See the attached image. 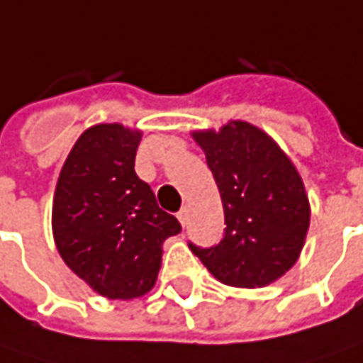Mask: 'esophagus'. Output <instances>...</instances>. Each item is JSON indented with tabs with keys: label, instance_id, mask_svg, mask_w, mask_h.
Listing matches in <instances>:
<instances>
[{
	"label": "esophagus",
	"instance_id": "obj_1",
	"mask_svg": "<svg viewBox=\"0 0 363 363\" xmlns=\"http://www.w3.org/2000/svg\"><path fill=\"white\" fill-rule=\"evenodd\" d=\"M177 216H179V220H181L182 226H186V224H189V206H182Z\"/></svg>",
	"mask_w": 363,
	"mask_h": 363
}]
</instances>
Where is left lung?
<instances>
[{"mask_svg":"<svg viewBox=\"0 0 363 363\" xmlns=\"http://www.w3.org/2000/svg\"><path fill=\"white\" fill-rule=\"evenodd\" d=\"M192 137L213 171L226 228L216 246L189 242L191 250L226 286L274 282L296 264L310 226V204L296 167L264 130L244 121Z\"/></svg>","mask_w":363,"mask_h":363,"instance_id":"1","label":"left lung"}]
</instances>
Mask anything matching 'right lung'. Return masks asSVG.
<instances>
[{
	"mask_svg": "<svg viewBox=\"0 0 363 363\" xmlns=\"http://www.w3.org/2000/svg\"><path fill=\"white\" fill-rule=\"evenodd\" d=\"M140 130L119 123L87 129L59 172L53 238L65 264L97 294L130 300L157 282L162 242L181 223L159 208L135 172Z\"/></svg>",
	"mask_w": 363,
	"mask_h": 363,
	"instance_id": "obj_1",
	"label": "right lung"
}]
</instances>
